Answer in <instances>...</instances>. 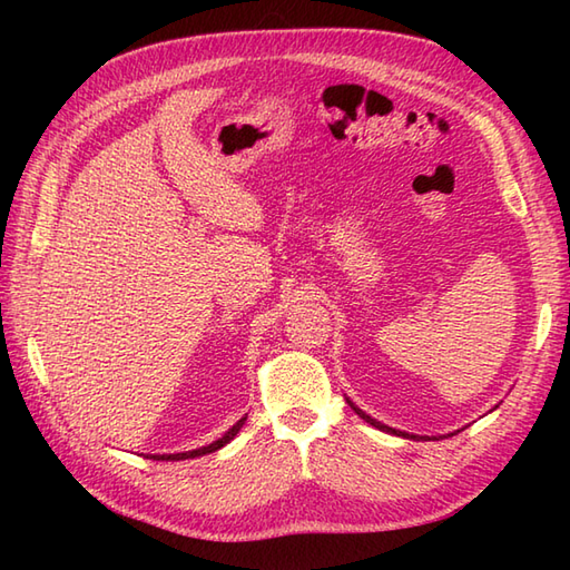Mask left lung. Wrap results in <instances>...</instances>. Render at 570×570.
Listing matches in <instances>:
<instances>
[{
    "label": "left lung",
    "instance_id": "1",
    "mask_svg": "<svg viewBox=\"0 0 570 570\" xmlns=\"http://www.w3.org/2000/svg\"><path fill=\"white\" fill-rule=\"evenodd\" d=\"M347 404H350V406H353V411H355V414H357V416H362V419H365L367 423H372V426H374V429H380V431H390V433H396V435H404V439H419V435H409V433H404V431H396V429H390V426H384V423H380L377 419H372V416H367V414H365V411H362V409H357V406H355L353 402H350V399H347Z\"/></svg>",
    "mask_w": 570,
    "mask_h": 570
}]
</instances>
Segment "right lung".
<instances>
[{
  "label": "right lung",
  "instance_id": "right-lung-1",
  "mask_svg": "<svg viewBox=\"0 0 570 570\" xmlns=\"http://www.w3.org/2000/svg\"><path fill=\"white\" fill-rule=\"evenodd\" d=\"M247 421V416H242L233 429H229L223 439H217V441H213L210 445H203V448H196V451H186V453H168V455H151L154 460H186V458H198V455H208V453H215L217 448H223L225 443H229L235 439V435L239 433V429H242V423Z\"/></svg>",
  "mask_w": 570,
  "mask_h": 570
}]
</instances>
